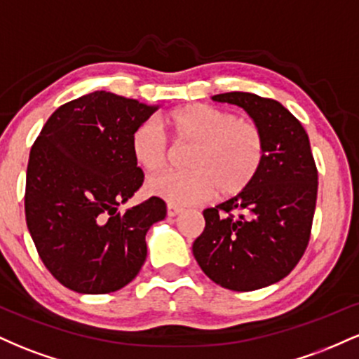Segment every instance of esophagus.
Returning a JSON list of instances; mask_svg holds the SVG:
<instances>
[{"label": "esophagus", "mask_w": 359, "mask_h": 359, "mask_svg": "<svg viewBox=\"0 0 359 359\" xmlns=\"http://www.w3.org/2000/svg\"><path fill=\"white\" fill-rule=\"evenodd\" d=\"M184 209L180 208V205H175V204H167V214L170 217H174V216H179L180 212H182Z\"/></svg>", "instance_id": "1"}]
</instances>
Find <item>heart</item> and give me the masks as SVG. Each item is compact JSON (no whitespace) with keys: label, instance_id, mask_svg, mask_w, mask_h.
I'll use <instances>...</instances> for the list:
<instances>
[{"label":"heart","instance_id":"b5f03b06","mask_svg":"<svg viewBox=\"0 0 359 359\" xmlns=\"http://www.w3.org/2000/svg\"><path fill=\"white\" fill-rule=\"evenodd\" d=\"M177 145H192L184 172H167L148 180V192L167 203L187 205L240 196L255 182L266 156L263 130L231 111L192 102L165 116ZM131 155L148 174L167 165L170 147L158 123L147 119L131 133Z\"/></svg>","mask_w":359,"mask_h":359}]
</instances>
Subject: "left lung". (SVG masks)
<instances>
[{
    "label": "left lung",
    "instance_id": "1",
    "mask_svg": "<svg viewBox=\"0 0 359 359\" xmlns=\"http://www.w3.org/2000/svg\"><path fill=\"white\" fill-rule=\"evenodd\" d=\"M212 100L250 114L265 135L266 156L245 192L204 209L205 228L192 253L217 285L258 290L287 277L307 248L317 199L316 162L304 126L278 101L238 90Z\"/></svg>",
    "mask_w": 359,
    "mask_h": 359
}]
</instances>
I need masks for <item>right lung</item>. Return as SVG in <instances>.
Wrapping results in <instances>:
<instances>
[{"label": "right lung", "instance_id": "1", "mask_svg": "<svg viewBox=\"0 0 359 359\" xmlns=\"http://www.w3.org/2000/svg\"><path fill=\"white\" fill-rule=\"evenodd\" d=\"M158 106L96 90L65 102L30 150L25 216L43 265L79 294H109L138 275L160 197L118 211L142 187L131 133Z\"/></svg>", "mask_w": 359, "mask_h": 359}]
</instances>
